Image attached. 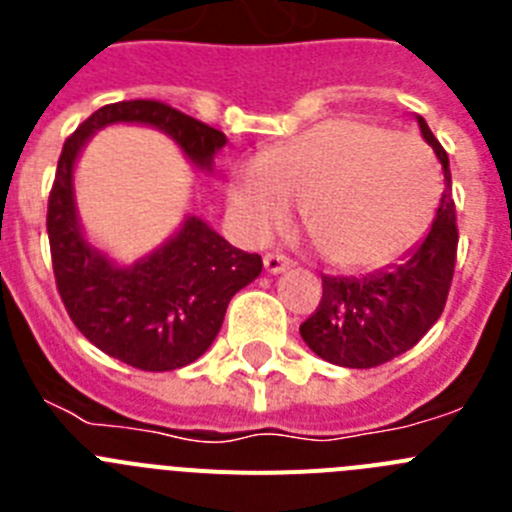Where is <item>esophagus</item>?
Segmentation results:
<instances>
[{
	"label": "esophagus",
	"instance_id": "34e87169",
	"mask_svg": "<svg viewBox=\"0 0 512 512\" xmlns=\"http://www.w3.org/2000/svg\"><path fill=\"white\" fill-rule=\"evenodd\" d=\"M264 269L269 271V274H282V271L289 269V259L287 256H282V253H266Z\"/></svg>",
	"mask_w": 512,
	"mask_h": 512
}]
</instances>
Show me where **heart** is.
Wrapping results in <instances>:
<instances>
[{"instance_id": "1", "label": "heart", "mask_w": 512, "mask_h": 512, "mask_svg": "<svg viewBox=\"0 0 512 512\" xmlns=\"http://www.w3.org/2000/svg\"><path fill=\"white\" fill-rule=\"evenodd\" d=\"M436 158L423 140L359 117H333L271 146L230 176V207L251 238L292 217L341 271H372L408 251L438 202Z\"/></svg>"}]
</instances>
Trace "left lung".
I'll return each mask as SVG.
<instances>
[{"instance_id":"1","label":"left lung","mask_w":512,"mask_h":512,"mask_svg":"<svg viewBox=\"0 0 512 512\" xmlns=\"http://www.w3.org/2000/svg\"><path fill=\"white\" fill-rule=\"evenodd\" d=\"M425 143L443 169V194L423 241L397 264L366 277H323V300L300 325L307 346L336 366L372 369L405 354L441 318L456 264V210L451 200L449 156L415 115Z\"/></svg>"}]
</instances>
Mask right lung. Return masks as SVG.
<instances>
[{
	"mask_svg": "<svg viewBox=\"0 0 512 512\" xmlns=\"http://www.w3.org/2000/svg\"><path fill=\"white\" fill-rule=\"evenodd\" d=\"M110 125L164 133L194 171L210 176L225 133L153 99L99 107L63 143L48 200V241L58 292L76 328L112 359L171 372L200 359L220 333L228 302L261 274L259 253L230 246L207 220L187 215L179 228L133 264L89 241L76 207L74 171L92 135Z\"/></svg>",
	"mask_w": 512,
	"mask_h": 512,
	"instance_id": "add662e5",
	"label": "right lung"
}]
</instances>
